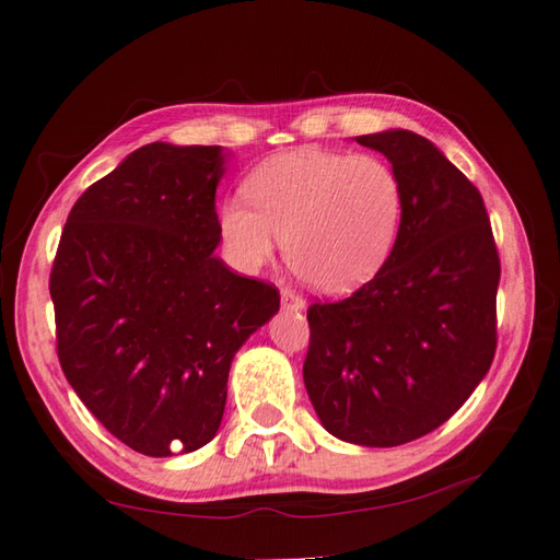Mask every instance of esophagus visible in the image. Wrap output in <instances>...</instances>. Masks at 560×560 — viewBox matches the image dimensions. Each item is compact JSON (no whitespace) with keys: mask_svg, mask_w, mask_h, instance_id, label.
<instances>
[{"mask_svg":"<svg viewBox=\"0 0 560 560\" xmlns=\"http://www.w3.org/2000/svg\"><path fill=\"white\" fill-rule=\"evenodd\" d=\"M281 307L283 311H303V295H299L293 289H281Z\"/></svg>","mask_w":560,"mask_h":560,"instance_id":"1","label":"esophagus"}]
</instances>
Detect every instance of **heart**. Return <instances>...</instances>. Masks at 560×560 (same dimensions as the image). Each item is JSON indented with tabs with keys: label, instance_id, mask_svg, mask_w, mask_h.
Returning <instances> with one entry per match:
<instances>
[{
	"label": "heart",
	"instance_id": "heart-1",
	"mask_svg": "<svg viewBox=\"0 0 560 560\" xmlns=\"http://www.w3.org/2000/svg\"><path fill=\"white\" fill-rule=\"evenodd\" d=\"M247 199L221 209V235L245 271L265 267L287 243L299 277L325 293H351L392 257L404 221L399 173L377 156L301 149L249 175Z\"/></svg>",
	"mask_w": 560,
	"mask_h": 560
}]
</instances>
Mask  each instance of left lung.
Wrapping results in <instances>:
<instances>
[{"mask_svg":"<svg viewBox=\"0 0 560 560\" xmlns=\"http://www.w3.org/2000/svg\"><path fill=\"white\" fill-rule=\"evenodd\" d=\"M404 185L395 253L339 303L307 311V397L327 431L395 447L443 425L489 373L501 259L479 189L409 129L355 137Z\"/></svg>","mask_w":560,"mask_h":560,"instance_id":"8db88e82","label":"left lung"}]
</instances>
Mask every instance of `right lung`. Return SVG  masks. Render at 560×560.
<instances>
[{"instance_id": "1", "label": "right lung", "mask_w": 560, "mask_h": 560, "mask_svg": "<svg viewBox=\"0 0 560 560\" xmlns=\"http://www.w3.org/2000/svg\"><path fill=\"white\" fill-rule=\"evenodd\" d=\"M221 147L153 141L71 207L50 273L57 355L86 409L149 457L217 435L233 355L279 313L221 243Z\"/></svg>"}]
</instances>
